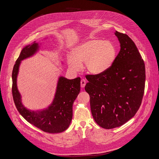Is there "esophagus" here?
Instances as JSON below:
<instances>
[{"label":"esophagus","mask_w":159,"mask_h":159,"mask_svg":"<svg viewBox=\"0 0 159 159\" xmlns=\"http://www.w3.org/2000/svg\"><path fill=\"white\" fill-rule=\"evenodd\" d=\"M85 84H86V81H85V80L82 79L81 81H80V85H81V87H82V88H84V87H85Z\"/></svg>","instance_id":"34e87169"}]
</instances>
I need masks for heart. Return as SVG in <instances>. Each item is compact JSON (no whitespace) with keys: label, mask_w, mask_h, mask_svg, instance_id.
<instances>
[{"label":"heart","mask_w":159,"mask_h":159,"mask_svg":"<svg viewBox=\"0 0 159 159\" xmlns=\"http://www.w3.org/2000/svg\"><path fill=\"white\" fill-rule=\"evenodd\" d=\"M117 55L115 44L109 41L93 39L84 41L72 50L67 58L69 69L79 71L82 63L90 74L99 75L107 71L115 62Z\"/></svg>","instance_id":"obj_1"}]
</instances>
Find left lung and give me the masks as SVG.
<instances>
[{
    "label": "left lung",
    "mask_w": 159,
    "mask_h": 159,
    "mask_svg": "<svg viewBox=\"0 0 159 159\" xmlns=\"http://www.w3.org/2000/svg\"><path fill=\"white\" fill-rule=\"evenodd\" d=\"M120 51L105 72L87 75L85 91L96 123L105 129L119 127L139 110L144 94L145 67L134 43L126 34L115 33Z\"/></svg>",
    "instance_id": "left-lung-1"
}]
</instances>
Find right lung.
Instances as JSON below:
<instances>
[{
	"mask_svg": "<svg viewBox=\"0 0 159 159\" xmlns=\"http://www.w3.org/2000/svg\"><path fill=\"white\" fill-rule=\"evenodd\" d=\"M39 50L38 43L34 41L22 50L14 66L12 96L16 107L20 115L30 123L44 132L58 133L69 128L73 116V104L80 90V78L68 79L63 76L58 78L56 93L52 104L47 108L32 111L22 102V97L17 85V78L21 61L33 57Z\"/></svg>",
	"mask_w": 159,
	"mask_h": 159,
	"instance_id": "right-lung-1",
	"label": "right lung"
}]
</instances>
